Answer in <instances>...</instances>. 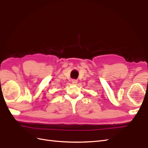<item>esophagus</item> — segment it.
Masks as SVG:
<instances>
[{
  "instance_id": "esophagus-1",
  "label": "esophagus",
  "mask_w": 148,
  "mask_h": 148,
  "mask_svg": "<svg viewBox=\"0 0 148 148\" xmlns=\"http://www.w3.org/2000/svg\"><path fill=\"white\" fill-rule=\"evenodd\" d=\"M77 82H78L77 79H71V83H72L73 84H77Z\"/></svg>"
}]
</instances>
